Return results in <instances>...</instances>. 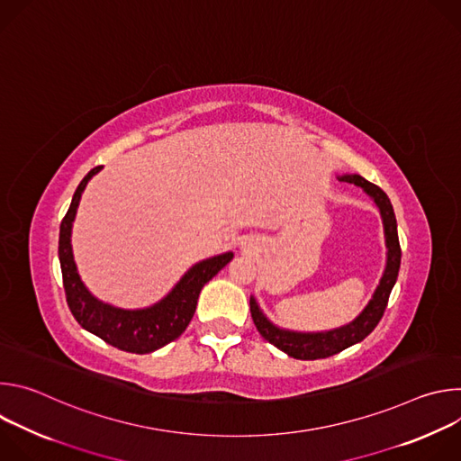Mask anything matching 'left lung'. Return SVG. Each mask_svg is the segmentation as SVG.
I'll use <instances>...</instances> for the list:
<instances>
[{
  "label": "left lung",
  "mask_w": 461,
  "mask_h": 461,
  "mask_svg": "<svg viewBox=\"0 0 461 461\" xmlns=\"http://www.w3.org/2000/svg\"><path fill=\"white\" fill-rule=\"evenodd\" d=\"M341 182H350L361 187L370 199L375 203L381 221H383V231H384V244H386V265L383 270V276L379 279V285L375 286L372 299L366 303V306L359 312L356 319L350 322L332 328V330L324 332H295L288 330V328H281L274 324L265 312L260 310L257 299L249 297V310L253 322L257 326L258 334L270 341L274 347L288 354L295 359H324L334 354H339L341 350L363 341L377 322L383 317V312L386 308L390 292L396 285L400 265H402V248L398 239V222L396 215H393V208L390 204V199L386 193L377 187L375 184L365 180L361 175H339Z\"/></svg>",
  "instance_id": "8db88e82"
}]
</instances>
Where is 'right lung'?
<instances>
[{
  "label": "right lung",
  "instance_id": "1",
  "mask_svg": "<svg viewBox=\"0 0 461 461\" xmlns=\"http://www.w3.org/2000/svg\"><path fill=\"white\" fill-rule=\"evenodd\" d=\"M102 169V166L91 169L73 194V203L68 215L63 217L59 226V242L58 257L61 267L63 288L68 304L82 328L104 339L105 343L131 352V354H149L167 343L175 341L191 321L199 294L206 283H210L226 265L233 258L231 251L199 260L193 265L180 281L171 288V292L162 297L158 303L127 310L107 304L96 299L87 286L84 285L71 246L73 222L80 206L82 193L87 182Z\"/></svg>",
  "mask_w": 461,
  "mask_h": 461
}]
</instances>
